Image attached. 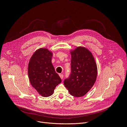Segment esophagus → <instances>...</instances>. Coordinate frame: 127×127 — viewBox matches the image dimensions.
<instances>
[{"instance_id":"1","label":"esophagus","mask_w":127,"mask_h":127,"mask_svg":"<svg viewBox=\"0 0 127 127\" xmlns=\"http://www.w3.org/2000/svg\"><path fill=\"white\" fill-rule=\"evenodd\" d=\"M59 76L60 77V78H61V79H63V74H59Z\"/></svg>"}]
</instances>
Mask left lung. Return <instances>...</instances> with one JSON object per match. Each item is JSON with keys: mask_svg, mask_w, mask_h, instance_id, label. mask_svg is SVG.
<instances>
[{"mask_svg": "<svg viewBox=\"0 0 127 127\" xmlns=\"http://www.w3.org/2000/svg\"><path fill=\"white\" fill-rule=\"evenodd\" d=\"M70 53L71 74L64 81V84L71 95L81 97L96 81L97 65L92 53L85 47H78Z\"/></svg>", "mask_w": 127, "mask_h": 127, "instance_id": "obj_1", "label": "left lung"}]
</instances>
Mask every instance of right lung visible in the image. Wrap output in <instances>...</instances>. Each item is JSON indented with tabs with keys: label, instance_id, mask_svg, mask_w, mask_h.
I'll return each instance as SVG.
<instances>
[{
	"label": "right lung",
	"instance_id": "add662e5",
	"mask_svg": "<svg viewBox=\"0 0 127 127\" xmlns=\"http://www.w3.org/2000/svg\"><path fill=\"white\" fill-rule=\"evenodd\" d=\"M53 53L46 48H40L31 57L28 65V75L33 87L42 96L54 93L61 79L52 64Z\"/></svg>",
	"mask_w": 127,
	"mask_h": 127
}]
</instances>
